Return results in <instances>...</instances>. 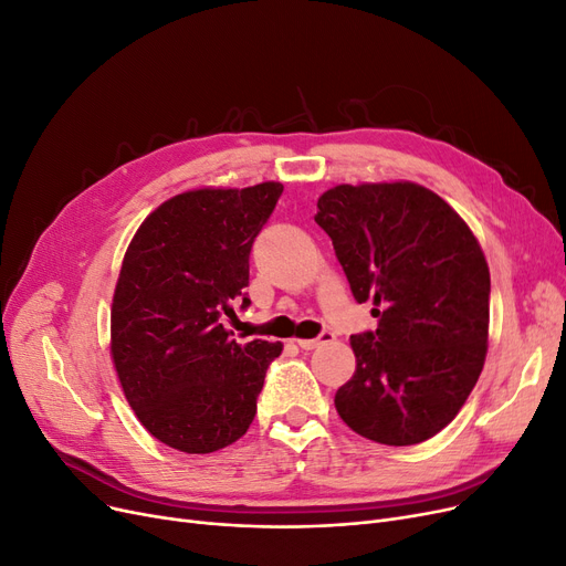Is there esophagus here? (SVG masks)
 <instances>
[{"label":"esophagus","mask_w":566,"mask_h":566,"mask_svg":"<svg viewBox=\"0 0 566 566\" xmlns=\"http://www.w3.org/2000/svg\"><path fill=\"white\" fill-rule=\"evenodd\" d=\"M335 335L333 333H322V335H318V337H314V339H296L298 342V347L301 349H316V347H322V344H326V342H331Z\"/></svg>","instance_id":"esophagus-1"}]
</instances>
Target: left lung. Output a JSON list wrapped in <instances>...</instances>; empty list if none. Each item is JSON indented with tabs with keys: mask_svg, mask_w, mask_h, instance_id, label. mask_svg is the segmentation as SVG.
<instances>
[{
	"mask_svg": "<svg viewBox=\"0 0 566 566\" xmlns=\"http://www.w3.org/2000/svg\"><path fill=\"white\" fill-rule=\"evenodd\" d=\"M314 222L331 240L375 333L352 335L354 377L339 419L360 437L411 447L444 430L470 398L488 354L490 270L464 219L423 185H337Z\"/></svg>",
	"mask_w": 566,
	"mask_h": 566,
	"instance_id": "8db88e82",
	"label": "left lung"
}]
</instances>
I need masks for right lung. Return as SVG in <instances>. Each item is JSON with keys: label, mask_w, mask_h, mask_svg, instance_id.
Listing matches in <instances>:
<instances>
[{"label": "right lung", "mask_w": 566, "mask_h": 566, "mask_svg": "<svg viewBox=\"0 0 566 566\" xmlns=\"http://www.w3.org/2000/svg\"><path fill=\"white\" fill-rule=\"evenodd\" d=\"M280 182L182 191L132 238L111 307V356L143 428L182 453H212L248 432L282 342L231 339L222 316L250 305V252Z\"/></svg>", "instance_id": "obj_1"}]
</instances>
